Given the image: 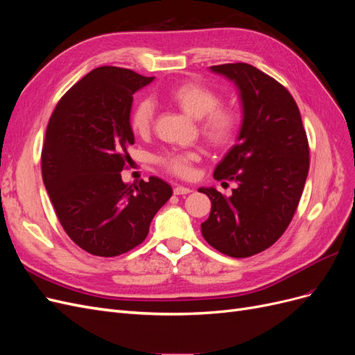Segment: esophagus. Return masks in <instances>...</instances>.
Listing matches in <instances>:
<instances>
[{"mask_svg":"<svg viewBox=\"0 0 355 355\" xmlns=\"http://www.w3.org/2000/svg\"><path fill=\"white\" fill-rule=\"evenodd\" d=\"M173 192H175V196H187V194H189L191 189L187 187H175Z\"/></svg>","mask_w":355,"mask_h":355,"instance_id":"1","label":"esophagus"}]
</instances>
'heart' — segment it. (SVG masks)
Instances as JSON below:
<instances>
[{
  "mask_svg": "<svg viewBox=\"0 0 355 355\" xmlns=\"http://www.w3.org/2000/svg\"><path fill=\"white\" fill-rule=\"evenodd\" d=\"M164 98L192 118L200 120V133L206 141L216 148L228 146L240 127V115L230 105H220V94L200 81H182L170 87ZM155 106L148 98L139 99L130 111V127L139 136L151 132ZM200 159L196 151H171L159 155L157 163L168 173L187 178L192 166Z\"/></svg>",
  "mask_w": 355,
  "mask_h": 355,
  "instance_id": "b5f03b06",
  "label": "heart"
}]
</instances>
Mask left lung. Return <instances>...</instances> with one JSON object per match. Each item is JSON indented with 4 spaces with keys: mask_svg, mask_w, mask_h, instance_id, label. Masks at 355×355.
Here are the masks:
<instances>
[{
    "mask_svg": "<svg viewBox=\"0 0 355 355\" xmlns=\"http://www.w3.org/2000/svg\"><path fill=\"white\" fill-rule=\"evenodd\" d=\"M239 85L243 124L230 153L214 168L216 180H235L227 197L200 188L211 201L201 234L231 257H249L271 247L292 222L309 170V145L293 96L249 63L211 67Z\"/></svg>",
    "mask_w": 355,
    "mask_h": 355,
    "instance_id": "8db88e82",
    "label": "left lung"
}]
</instances>
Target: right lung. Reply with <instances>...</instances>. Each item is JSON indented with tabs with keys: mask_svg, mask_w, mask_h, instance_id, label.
I'll return each mask as SVG.
<instances>
[{
	"mask_svg": "<svg viewBox=\"0 0 355 355\" xmlns=\"http://www.w3.org/2000/svg\"><path fill=\"white\" fill-rule=\"evenodd\" d=\"M153 80L125 68H96L62 96L49 121L42 180L62 228L90 254L135 249L173 194L155 176L139 187L121 180L127 148L135 144L133 94Z\"/></svg>",
	"mask_w": 355,
	"mask_h": 355,
	"instance_id": "right-lung-1",
	"label": "right lung"
}]
</instances>
